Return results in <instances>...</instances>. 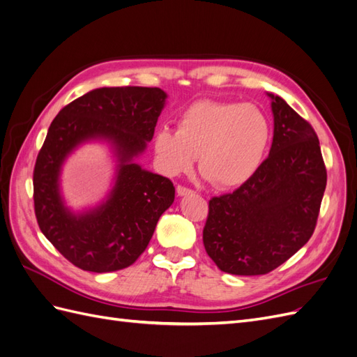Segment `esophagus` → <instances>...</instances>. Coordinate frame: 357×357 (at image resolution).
<instances>
[{
	"mask_svg": "<svg viewBox=\"0 0 357 357\" xmlns=\"http://www.w3.org/2000/svg\"><path fill=\"white\" fill-rule=\"evenodd\" d=\"M189 193H192V189L185 188V186H177V195L178 197H185V195H189Z\"/></svg>",
	"mask_w": 357,
	"mask_h": 357,
	"instance_id": "esophagus-1",
	"label": "esophagus"
}]
</instances>
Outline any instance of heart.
Here are the masks:
<instances>
[{
    "instance_id": "b5f03b06",
    "label": "heart",
    "mask_w": 357,
    "mask_h": 357,
    "mask_svg": "<svg viewBox=\"0 0 357 357\" xmlns=\"http://www.w3.org/2000/svg\"><path fill=\"white\" fill-rule=\"evenodd\" d=\"M271 139L266 116L253 104L201 100L178 117L177 129L160 128L153 138L158 164L168 176L199 171L219 189L238 188L261 167Z\"/></svg>"
}]
</instances>
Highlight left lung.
I'll use <instances>...</instances> for the list:
<instances>
[{
  "label": "left lung",
  "instance_id": "left-lung-1",
  "mask_svg": "<svg viewBox=\"0 0 357 357\" xmlns=\"http://www.w3.org/2000/svg\"><path fill=\"white\" fill-rule=\"evenodd\" d=\"M268 96L274 114L269 156L238 189L210 199L202 232L205 252L234 275L271 273L307 244L326 189L314 129L283 98Z\"/></svg>",
  "mask_w": 357,
  "mask_h": 357
}]
</instances>
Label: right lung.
Segmentation results:
<instances>
[{
  "mask_svg": "<svg viewBox=\"0 0 357 357\" xmlns=\"http://www.w3.org/2000/svg\"><path fill=\"white\" fill-rule=\"evenodd\" d=\"M167 93L159 88H100L74 100L49 126L34 167V210L41 232L73 265L112 273L132 265L152 238L156 223L174 202L167 177L134 159L153 138ZM89 139H104L118 158L116 181L107 199L75 215L59 190L63 160Z\"/></svg>",
  "mask_w": 357,
  "mask_h": 357,
  "instance_id": "obj_1",
  "label": "right lung"
}]
</instances>
